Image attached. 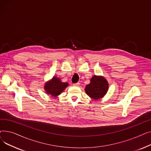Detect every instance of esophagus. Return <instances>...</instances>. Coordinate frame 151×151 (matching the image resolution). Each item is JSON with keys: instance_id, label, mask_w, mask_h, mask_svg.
<instances>
[{"instance_id": "obj_1", "label": "esophagus", "mask_w": 151, "mask_h": 151, "mask_svg": "<svg viewBox=\"0 0 151 151\" xmlns=\"http://www.w3.org/2000/svg\"><path fill=\"white\" fill-rule=\"evenodd\" d=\"M73 86H80V83H75V84H73Z\"/></svg>"}]
</instances>
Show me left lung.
I'll return each mask as SVG.
<instances>
[{
	"label": "left lung",
	"instance_id": "left-lung-1",
	"mask_svg": "<svg viewBox=\"0 0 151 151\" xmlns=\"http://www.w3.org/2000/svg\"><path fill=\"white\" fill-rule=\"evenodd\" d=\"M108 90V83L106 79L100 76L94 75L90 84L86 85L85 92L92 99L98 100L105 96Z\"/></svg>",
	"mask_w": 151,
	"mask_h": 151
}]
</instances>
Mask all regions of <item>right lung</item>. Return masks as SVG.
Instances as JSON below:
<instances>
[{
  "label": "right lung",
  "instance_id": "obj_1",
  "mask_svg": "<svg viewBox=\"0 0 151 151\" xmlns=\"http://www.w3.org/2000/svg\"><path fill=\"white\" fill-rule=\"evenodd\" d=\"M68 86V83H63L60 78L53 76L51 80L45 83L44 89L46 93L52 97H57Z\"/></svg>",
  "mask_w": 151,
  "mask_h": 151
}]
</instances>
